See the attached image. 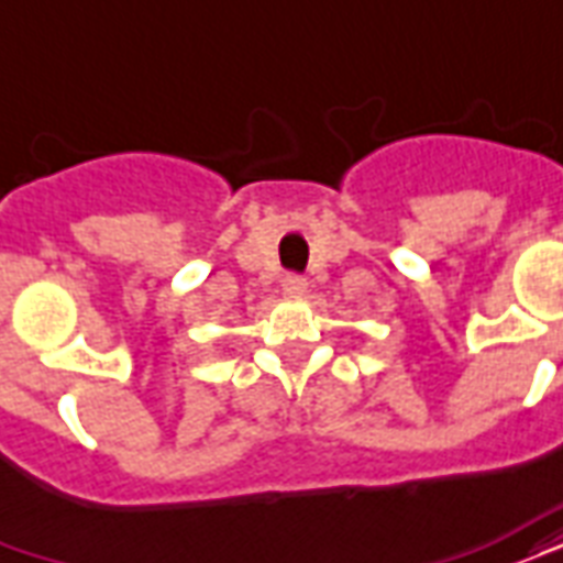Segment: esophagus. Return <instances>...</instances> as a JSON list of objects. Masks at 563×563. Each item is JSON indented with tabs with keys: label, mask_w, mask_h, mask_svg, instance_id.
Instances as JSON below:
<instances>
[{
	"label": "esophagus",
	"mask_w": 563,
	"mask_h": 563,
	"mask_svg": "<svg viewBox=\"0 0 563 563\" xmlns=\"http://www.w3.org/2000/svg\"><path fill=\"white\" fill-rule=\"evenodd\" d=\"M283 292L289 295V298H301L307 292V280L298 277V274H286V280H283Z\"/></svg>",
	"instance_id": "obj_1"
}]
</instances>
